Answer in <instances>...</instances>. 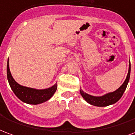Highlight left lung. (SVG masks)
Masks as SVG:
<instances>
[{
	"label": "left lung",
	"instance_id": "1",
	"mask_svg": "<svg viewBox=\"0 0 135 135\" xmlns=\"http://www.w3.org/2000/svg\"><path fill=\"white\" fill-rule=\"evenodd\" d=\"M130 71H131V65L129 62V70L128 74L127 75L124 82L123 83V84L117 90H116L114 92L108 93L105 94L104 96H93L91 95H89L88 93H85L83 90L80 88V93L81 94V96L85 101L88 102V104L96 106V107H107L109 105L115 104L116 102H117L121 97L122 96L123 93L125 91L127 84H128L129 80V77H130Z\"/></svg>",
	"mask_w": 135,
	"mask_h": 135
}]
</instances>
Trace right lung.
I'll list each match as a JSON object with an SVG mask.
<instances>
[{
  "label": "right lung",
  "instance_id": "1",
  "mask_svg": "<svg viewBox=\"0 0 135 135\" xmlns=\"http://www.w3.org/2000/svg\"><path fill=\"white\" fill-rule=\"evenodd\" d=\"M7 78L11 88L21 101L28 104H42L49 99L55 93L57 84L55 83L50 88L46 89H36L28 88L18 84L11 75L9 69V62H7Z\"/></svg>",
  "mask_w": 135,
  "mask_h": 135
}]
</instances>
